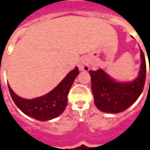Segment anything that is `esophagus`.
I'll return each mask as SVG.
<instances>
[{"label": "esophagus", "instance_id": "1", "mask_svg": "<svg viewBox=\"0 0 150 150\" xmlns=\"http://www.w3.org/2000/svg\"><path fill=\"white\" fill-rule=\"evenodd\" d=\"M79 69L81 71H87L89 70V63L88 61L86 59H82L80 62L79 63Z\"/></svg>", "mask_w": 150, "mask_h": 150}]
</instances>
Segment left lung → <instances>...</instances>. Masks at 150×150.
<instances>
[{
	"instance_id": "8db88e82",
	"label": "left lung",
	"mask_w": 150,
	"mask_h": 150,
	"mask_svg": "<svg viewBox=\"0 0 150 150\" xmlns=\"http://www.w3.org/2000/svg\"><path fill=\"white\" fill-rule=\"evenodd\" d=\"M139 75L131 82H116L102 69L89 71L95 104L101 111L117 114L126 110L134 104L143 91L146 75V64L141 50Z\"/></svg>"
}]
</instances>
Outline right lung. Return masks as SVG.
Here are the masks:
<instances>
[{"label":"right lung","instance_id":"1","mask_svg":"<svg viewBox=\"0 0 150 150\" xmlns=\"http://www.w3.org/2000/svg\"><path fill=\"white\" fill-rule=\"evenodd\" d=\"M79 74V68L70 71L60 83L47 95L33 99H25L16 95L9 85L10 95L16 106L24 114L39 121L53 119L64 111L67 103V95L74 80Z\"/></svg>","mask_w":150,"mask_h":150}]
</instances>
